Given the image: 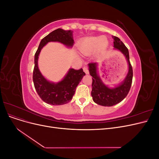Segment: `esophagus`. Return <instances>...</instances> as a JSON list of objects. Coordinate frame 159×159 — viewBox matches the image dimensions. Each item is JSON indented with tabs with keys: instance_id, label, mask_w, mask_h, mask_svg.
Listing matches in <instances>:
<instances>
[{
	"instance_id": "34e87169",
	"label": "esophagus",
	"mask_w": 159,
	"mask_h": 159,
	"mask_svg": "<svg viewBox=\"0 0 159 159\" xmlns=\"http://www.w3.org/2000/svg\"><path fill=\"white\" fill-rule=\"evenodd\" d=\"M83 70H84V71L85 72V73L86 74H89V70H88V68L86 66H84V68H83Z\"/></svg>"
}]
</instances>
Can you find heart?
Segmentation results:
<instances>
[{
    "label": "heart",
    "mask_w": 159,
    "mask_h": 159,
    "mask_svg": "<svg viewBox=\"0 0 159 159\" xmlns=\"http://www.w3.org/2000/svg\"><path fill=\"white\" fill-rule=\"evenodd\" d=\"M108 41L105 37H91L85 40L80 46V50L84 54H89L99 48L106 47Z\"/></svg>",
    "instance_id": "b5f03b06"
}]
</instances>
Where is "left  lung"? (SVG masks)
Listing matches in <instances>:
<instances>
[{"label": "left lung", "mask_w": 159, "mask_h": 159, "mask_svg": "<svg viewBox=\"0 0 159 159\" xmlns=\"http://www.w3.org/2000/svg\"><path fill=\"white\" fill-rule=\"evenodd\" d=\"M115 49L121 51L126 57L129 64V71L123 82L115 88H109L103 84L97 73V63L91 62L89 65V74L92 76V91L91 96L93 102L103 106H113L121 102L125 98L131 89L133 80V68L129 61L127 48L117 36H112Z\"/></svg>", "instance_id": "1"}]
</instances>
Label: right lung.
I'll list each match as a JSON object with an SVG mask.
<instances>
[{"mask_svg": "<svg viewBox=\"0 0 159 159\" xmlns=\"http://www.w3.org/2000/svg\"><path fill=\"white\" fill-rule=\"evenodd\" d=\"M72 33V30H64L61 28L52 31L41 40L34 55V85L38 95L46 103L58 105L70 102L75 93L77 86L85 75L82 68H71L63 80L57 84H54L47 81L38 69V56L42 48L49 42H59L67 46L71 47L74 43Z\"/></svg>", "mask_w": 159, "mask_h": 159, "instance_id": "1", "label": "right lung"}]
</instances>
